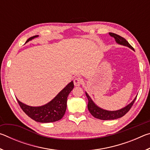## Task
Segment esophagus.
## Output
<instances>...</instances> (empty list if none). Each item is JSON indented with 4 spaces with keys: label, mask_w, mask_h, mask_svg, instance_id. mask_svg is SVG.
<instances>
[{
    "label": "esophagus",
    "mask_w": 150,
    "mask_h": 150,
    "mask_svg": "<svg viewBox=\"0 0 150 150\" xmlns=\"http://www.w3.org/2000/svg\"><path fill=\"white\" fill-rule=\"evenodd\" d=\"M73 83H74V85L75 87H79V86H80L81 83H82V79L79 77L75 78L74 81H73Z\"/></svg>",
    "instance_id": "esophagus-1"
}]
</instances>
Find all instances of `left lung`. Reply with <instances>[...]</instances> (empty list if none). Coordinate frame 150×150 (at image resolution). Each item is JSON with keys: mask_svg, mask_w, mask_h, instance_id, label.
<instances>
[{"mask_svg": "<svg viewBox=\"0 0 150 150\" xmlns=\"http://www.w3.org/2000/svg\"><path fill=\"white\" fill-rule=\"evenodd\" d=\"M109 35H110V36L113 37L115 39V41L117 44L124 45V46L128 47L129 48H130V49L134 51V49L132 47V46L129 44L128 41H126V39H124V38L121 37L120 35L116 34L115 33H111V32L109 33ZM85 94L88 98L87 107H88V110L90 112V113L95 118L100 119V120H115V119L122 117L123 116L125 115L130 110V109L131 108L133 104L134 103V102H135L137 97V96H136L135 98H134V99L132 101L129 105L126 106L125 107H124L118 110L110 111V110H105V109L100 108L99 106H98L95 103L93 102V100L91 99V98L90 97L89 95H88L87 92H85Z\"/></svg>", "mask_w": 150, "mask_h": 150, "instance_id": "1", "label": "left lung"}]
</instances>
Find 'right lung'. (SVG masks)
<instances>
[{
	"label": "right lung",
	"instance_id": "1",
	"mask_svg": "<svg viewBox=\"0 0 150 150\" xmlns=\"http://www.w3.org/2000/svg\"><path fill=\"white\" fill-rule=\"evenodd\" d=\"M38 36L37 35L30 38L26 43ZM73 87L74 84L72 81L50 102L40 106H30L16 99L22 110L34 120L42 123L54 122L61 120L64 116L67 108V96Z\"/></svg>",
	"mask_w": 150,
	"mask_h": 150
}]
</instances>
